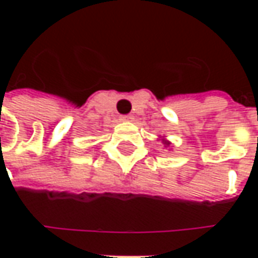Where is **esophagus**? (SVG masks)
<instances>
[{
  "label": "esophagus",
  "instance_id": "obj_1",
  "mask_svg": "<svg viewBox=\"0 0 258 258\" xmlns=\"http://www.w3.org/2000/svg\"><path fill=\"white\" fill-rule=\"evenodd\" d=\"M133 118L131 114H124V116H120V120H123V121H130Z\"/></svg>",
  "mask_w": 258,
  "mask_h": 258
}]
</instances>
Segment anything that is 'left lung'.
Returning a JSON list of instances; mask_svg holds the SVG:
<instances>
[{"label":"left lung","instance_id":"obj_1","mask_svg":"<svg viewBox=\"0 0 258 258\" xmlns=\"http://www.w3.org/2000/svg\"><path fill=\"white\" fill-rule=\"evenodd\" d=\"M166 144H167V142H166ZM167 145H168V144H167Z\"/></svg>","mask_w":258,"mask_h":258}]
</instances>
